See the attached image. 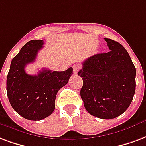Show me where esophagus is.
Segmentation results:
<instances>
[{"instance_id":"esophagus-1","label":"esophagus","mask_w":146,"mask_h":146,"mask_svg":"<svg viewBox=\"0 0 146 146\" xmlns=\"http://www.w3.org/2000/svg\"><path fill=\"white\" fill-rule=\"evenodd\" d=\"M73 73L74 74H77V73L79 72V70H80V66L79 64H75V65H73Z\"/></svg>"}]
</instances>
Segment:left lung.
<instances>
[{"label": "left lung", "mask_w": 146, "mask_h": 146, "mask_svg": "<svg viewBox=\"0 0 146 146\" xmlns=\"http://www.w3.org/2000/svg\"><path fill=\"white\" fill-rule=\"evenodd\" d=\"M110 51L83 62L78 75L83 79L80 97L89 114L112 119L128 109L135 91L136 70L122 45L104 38Z\"/></svg>", "instance_id": "left-lung-1"}]
</instances>
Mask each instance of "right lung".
Here are the masks:
<instances>
[{
    "instance_id": "1",
    "label": "right lung",
    "mask_w": 146,
    "mask_h": 146,
    "mask_svg": "<svg viewBox=\"0 0 146 146\" xmlns=\"http://www.w3.org/2000/svg\"><path fill=\"white\" fill-rule=\"evenodd\" d=\"M43 44V40L28 42L13 58L7 76L11 105L19 115L31 121L42 120L54 111L57 92L73 74L72 67L60 72L43 69L38 75L25 73L26 65L34 62Z\"/></svg>"
}]
</instances>
